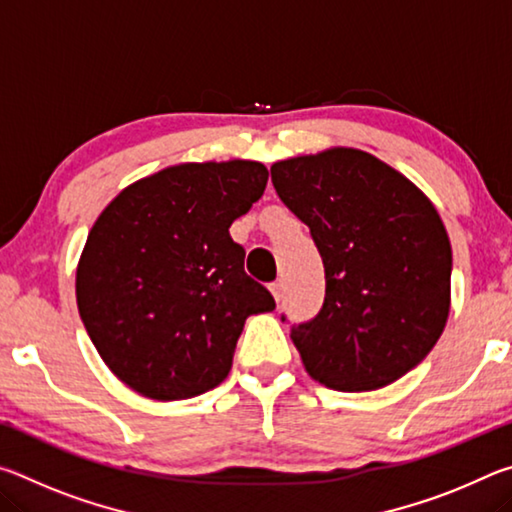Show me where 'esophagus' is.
Returning a JSON list of instances; mask_svg holds the SVG:
<instances>
[{"label": "esophagus", "instance_id": "1", "mask_svg": "<svg viewBox=\"0 0 512 512\" xmlns=\"http://www.w3.org/2000/svg\"><path fill=\"white\" fill-rule=\"evenodd\" d=\"M268 289H271V293H273V298H275L277 302H280V300H282V293H284V284H282L280 280H277V282H273V284H271V287H268Z\"/></svg>", "mask_w": 512, "mask_h": 512}]
</instances>
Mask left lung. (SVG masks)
I'll list each match as a JSON object with an SVG mask.
<instances>
[{"label": "left lung", "instance_id": "8db88e82", "mask_svg": "<svg viewBox=\"0 0 512 512\" xmlns=\"http://www.w3.org/2000/svg\"><path fill=\"white\" fill-rule=\"evenodd\" d=\"M271 180L325 266L323 309L291 329L302 366L343 393L393 384L447 325L452 244L438 210L400 171L350 146L275 162Z\"/></svg>", "mask_w": 512, "mask_h": 512}]
</instances>
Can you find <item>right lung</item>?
<instances>
[{
	"instance_id": "obj_1",
	"label": "right lung",
	"mask_w": 512,
	"mask_h": 512,
	"mask_svg": "<svg viewBox=\"0 0 512 512\" xmlns=\"http://www.w3.org/2000/svg\"><path fill=\"white\" fill-rule=\"evenodd\" d=\"M262 162H183L112 198L76 266V302L106 366L149 400L228 377L248 316L275 309L230 225L262 198Z\"/></svg>"
}]
</instances>
